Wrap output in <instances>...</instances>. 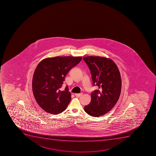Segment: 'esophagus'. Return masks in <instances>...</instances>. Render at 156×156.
Wrapping results in <instances>:
<instances>
[{"label":"esophagus","instance_id":"1","mask_svg":"<svg viewBox=\"0 0 156 156\" xmlns=\"http://www.w3.org/2000/svg\"><path fill=\"white\" fill-rule=\"evenodd\" d=\"M82 93H81V94H75V96H76L77 97H80L81 96H82Z\"/></svg>","mask_w":156,"mask_h":156}]
</instances>
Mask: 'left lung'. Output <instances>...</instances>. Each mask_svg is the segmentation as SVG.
Returning a JSON list of instances; mask_svg holds the SVG:
<instances>
[{"mask_svg":"<svg viewBox=\"0 0 156 156\" xmlns=\"http://www.w3.org/2000/svg\"><path fill=\"white\" fill-rule=\"evenodd\" d=\"M90 69L93 85L98 87L91 93L90 103L84 110L94 117H99L110 111L119 100L122 79L119 69L111 59L100 56L83 58Z\"/></svg>","mask_w":156,"mask_h":156,"instance_id":"left-lung-1","label":"left lung"}]
</instances>
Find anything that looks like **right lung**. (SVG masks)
<instances>
[{
  "instance_id": "1",
  "label": "right lung",
  "mask_w": 156,
  "mask_h": 156,
  "mask_svg": "<svg viewBox=\"0 0 156 156\" xmlns=\"http://www.w3.org/2000/svg\"><path fill=\"white\" fill-rule=\"evenodd\" d=\"M82 57L47 58L38 64L33 76V91L38 105L47 113L58 114L65 111L71 99L68 86L60 90L65 77Z\"/></svg>"
}]
</instances>
